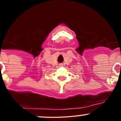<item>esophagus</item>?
I'll use <instances>...</instances> for the list:
<instances>
[{"instance_id": "34e87169", "label": "esophagus", "mask_w": 121, "mask_h": 121, "mask_svg": "<svg viewBox=\"0 0 121 121\" xmlns=\"http://www.w3.org/2000/svg\"><path fill=\"white\" fill-rule=\"evenodd\" d=\"M59 65H60V66H63V64H60Z\"/></svg>"}]
</instances>
